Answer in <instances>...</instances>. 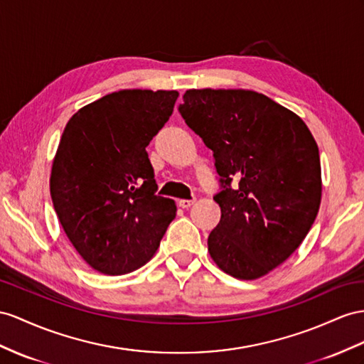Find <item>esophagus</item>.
Wrapping results in <instances>:
<instances>
[{
  "label": "esophagus",
  "mask_w": 364,
  "mask_h": 364,
  "mask_svg": "<svg viewBox=\"0 0 364 364\" xmlns=\"http://www.w3.org/2000/svg\"><path fill=\"white\" fill-rule=\"evenodd\" d=\"M195 200H178V206L183 209H189Z\"/></svg>",
  "instance_id": "obj_1"
}]
</instances>
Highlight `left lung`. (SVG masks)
<instances>
[{
	"label": "left lung",
	"mask_w": 364,
	"mask_h": 364,
	"mask_svg": "<svg viewBox=\"0 0 364 364\" xmlns=\"http://www.w3.org/2000/svg\"><path fill=\"white\" fill-rule=\"evenodd\" d=\"M178 112L213 152L220 175L213 200L221 218L208 238L210 257L235 278L266 275L301 245L320 209L321 167L311 130L254 90H186Z\"/></svg>",
	"instance_id": "8db88e82"
}]
</instances>
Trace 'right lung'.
<instances>
[{
  "label": "right lung",
  "instance_id": "obj_1",
  "mask_svg": "<svg viewBox=\"0 0 364 364\" xmlns=\"http://www.w3.org/2000/svg\"><path fill=\"white\" fill-rule=\"evenodd\" d=\"M176 90H119L80 109L64 127L50 197L70 243L95 271L144 266L175 218L156 195L146 147L169 121Z\"/></svg>",
  "mask_w": 364,
  "mask_h": 364
}]
</instances>
